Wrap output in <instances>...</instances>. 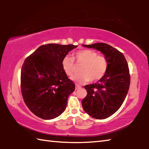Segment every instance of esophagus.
I'll return each mask as SVG.
<instances>
[{
	"instance_id": "esophagus-1",
	"label": "esophagus",
	"mask_w": 149,
	"mask_h": 149,
	"mask_svg": "<svg viewBox=\"0 0 149 149\" xmlns=\"http://www.w3.org/2000/svg\"><path fill=\"white\" fill-rule=\"evenodd\" d=\"M80 88H81V86H79V85H75V90L79 89H80Z\"/></svg>"
}]
</instances>
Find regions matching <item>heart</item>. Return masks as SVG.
Segmentation results:
<instances>
[{
  "label": "heart",
  "mask_w": 149,
  "mask_h": 149,
  "mask_svg": "<svg viewBox=\"0 0 149 149\" xmlns=\"http://www.w3.org/2000/svg\"><path fill=\"white\" fill-rule=\"evenodd\" d=\"M76 62L83 64L80 69L81 74L75 75L73 81L79 84H84L91 81H97L104 77L107 72L108 61L107 57L99 55L93 50H78L75 54ZM62 68L68 76L72 77L75 73V60L70 56H65L62 60Z\"/></svg>",
  "instance_id": "b5f03b06"
}]
</instances>
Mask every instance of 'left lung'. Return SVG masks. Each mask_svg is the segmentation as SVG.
<instances>
[{"label": "left lung", "instance_id": "1", "mask_svg": "<svg viewBox=\"0 0 149 149\" xmlns=\"http://www.w3.org/2000/svg\"><path fill=\"white\" fill-rule=\"evenodd\" d=\"M83 46L99 50L108 61L107 72L95 84L85 85L87 95L82 100L85 112L95 119L107 118L123 104L130 85L129 67L122 52L100 42Z\"/></svg>", "mask_w": 149, "mask_h": 149}]
</instances>
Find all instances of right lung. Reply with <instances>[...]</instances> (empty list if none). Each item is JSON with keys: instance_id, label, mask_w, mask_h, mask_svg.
<instances>
[{"instance_id": "obj_1", "label": "right lung", "mask_w": 149, "mask_h": 149, "mask_svg": "<svg viewBox=\"0 0 149 149\" xmlns=\"http://www.w3.org/2000/svg\"><path fill=\"white\" fill-rule=\"evenodd\" d=\"M75 45L47 44L27 57L21 70V91L25 103L44 120L56 118L65 110L75 84L62 68V60Z\"/></svg>"}]
</instances>
